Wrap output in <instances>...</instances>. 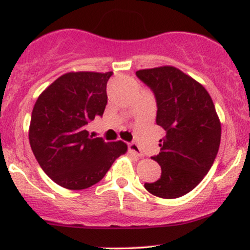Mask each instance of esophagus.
<instances>
[{
  "mask_svg": "<svg viewBox=\"0 0 250 250\" xmlns=\"http://www.w3.org/2000/svg\"><path fill=\"white\" fill-rule=\"evenodd\" d=\"M129 151H130L131 154H134V155H136V156H139V157H143L145 156V155H143V153H142V150H141V148L139 147V146L136 145V143H129Z\"/></svg>",
  "mask_w": 250,
  "mask_h": 250,
  "instance_id": "obj_1",
  "label": "esophagus"
}]
</instances>
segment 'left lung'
Returning a JSON list of instances; mask_svg holds the SVG:
<instances>
[{
  "label": "left lung",
  "instance_id": "obj_1",
  "mask_svg": "<svg viewBox=\"0 0 250 250\" xmlns=\"http://www.w3.org/2000/svg\"><path fill=\"white\" fill-rule=\"evenodd\" d=\"M136 75L154 91L157 125L166 130L160 154L161 177L145 183L150 194L176 199L196 187L219 151L221 122L206 88L173 65L141 69Z\"/></svg>",
  "mask_w": 250,
  "mask_h": 250
}]
</instances>
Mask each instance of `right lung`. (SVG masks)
<instances>
[{
	"mask_svg": "<svg viewBox=\"0 0 250 250\" xmlns=\"http://www.w3.org/2000/svg\"><path fill=\"white\" fill-rule=\"evenodd\" d=\"M113 71H70L48 85L31 113L29 142L37 162L54 182L81 190L103 179L128 150L121 140L104 142L89 135L88 122L102 116Z\"/></svg>",
	"mask_w": 250,
	"mask_h": 250,
	"instance_id": "add662e5",
	"label": "right lung"
}]
</instances>
